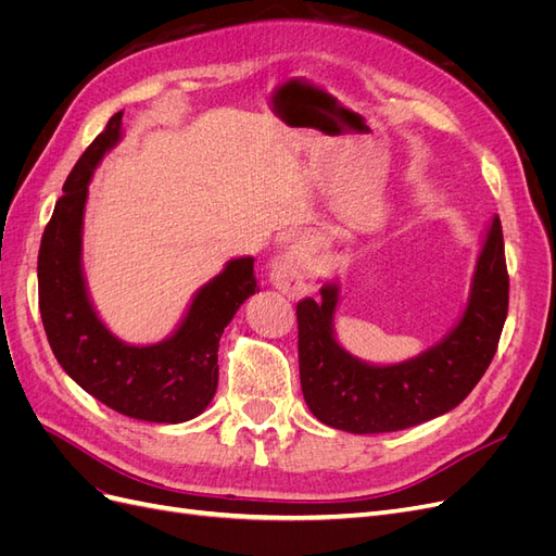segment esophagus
Wrapping results in <instances>:
<instances>
[{
    "label": "esophagus",
    "instance_id": "1",
    "mask_svg": "<svg viewBox=\"0 0 556 556\" xmlns=\"http://www.w3.org/2000/svg\"><path fill=\"white\" fill-rule=\"evenodd\" d=\"M319 268L323 266L317 260V241L308 233H301L280 248L271 266H268V278L285 294L304 296L315 288Z\"/></svg>",
    "mask_w": 556,
    "mask_h": 556
}]
</instances>
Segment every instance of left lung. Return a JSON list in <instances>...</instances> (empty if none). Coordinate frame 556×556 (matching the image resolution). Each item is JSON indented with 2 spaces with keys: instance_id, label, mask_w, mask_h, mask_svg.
<instances>
[{
  "instance_id": "obj_1",
  "label": "left lung",
  "mask_w": 556,
  "mask_h": 556,
  "mask_svg": "<svg viewBox=\"0 0 556 556\" xmlns=\"http://www.w3.org/2000/svg\"><path fill=\"white\" fill-rule=\"evenodd\" d=\"M296 304L299 376L306 406L350 433L401 431L457 408L492 364L508 315V268L501 220L486 229L459 323L443 341L401 364L352 357L333 336L339 282Z\"/></svg>"
}]
</instances>
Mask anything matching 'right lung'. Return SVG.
<instances>
[{"mask_svg":"<svg viewBox=\"0 0 556 556\" xmlns=\"http://www.w3.org/2000/svg\"><path fill=\"white\" fill-rule=\"evenodd\" d=\"M123 137V111L66 176L39 248V311L60 366L115 413L178 425L206 410L217 390V348L243 301L255 294V257L229 260L199 288L178 329L155 345H129L99 319L83 276V215L97 164Z\"/></svg>","mask_w":556,"mask_h":556,"instance_id":"1","label":"right lung"}]
</instances>
